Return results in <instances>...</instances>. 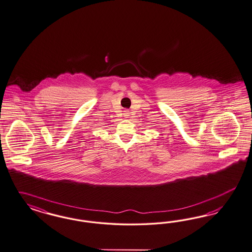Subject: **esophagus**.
<instances>
[{
  "instance_id": "1",
  "label": "esophagus",
  "mask_w": 252,
  "mask_h": 252,
  "mask_svg": "<svg viewBox=\"0 0 252 252\" xmlns=\"http://www.w3.org/2000/svg\"><path fill=\"white\" fill-rule=\"evenodd\" d=\"M129 111H128V110H125V111H124V115H125V116H126V117H128V116H129Z\"/></svg>"
}]
</instances>
